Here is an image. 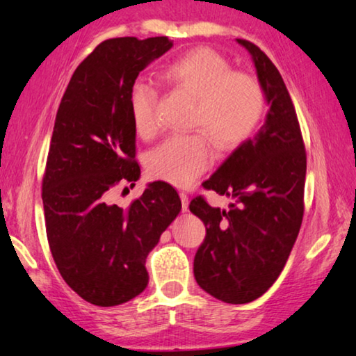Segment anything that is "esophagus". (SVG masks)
<instances>
[{
	"instance_id": "obj_1",
	"label": "esophagus",
	"mask_w": 356,
	"mask_h": 356,
	"mask_svg": "<svg viewBox=\"0 0 356 356\" xmlns=\"http://www.w3.org/2000/svg\"><path fill=\"white\" fill-rule=\"evenodd\" d=\"M179 196H180V201H182V211L184 212L188 211V196H187V193L180 192Z\"/></svg>"
}]
</instances>
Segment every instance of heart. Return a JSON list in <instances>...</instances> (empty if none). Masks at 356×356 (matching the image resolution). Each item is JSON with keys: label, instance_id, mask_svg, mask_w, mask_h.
Segmentation results:
<instances>
[{"label": "heart", "instance_id": "b5f03b06", "mask_svg": "<svg viewBox=\"0 0 356 356\" xmlns=\"http://www.w3.org/2000/svg\"><path fill=\"white\" fill-rule=\"evenodd\" d=\"M164 81L195 99L190 124L203 129L220 150L240 147L256 131L265 110V91L254 75L233 72L232 63L211 47H196L179 57L161 73ZM158 92L152 83L137 79L127 94V105L137 134L155 136ZM214 152L204 132L172 136L148 155V172L155 179L188 187L211 166Z\"/></svg>", "mask_w": 356, "mask_h": 356}]
</instances>
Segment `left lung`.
Masks as SVG:
<instances>
[{
    "label": "left lung",
    "instance_id": "8db88e82",
    "mask_svg": "<svg viewBox=\"0 0 356 356\" xmlns=\"http://www.w3.org/2000/svg\"><path fill=\"white\" fill-rule=\"evenodd\" d=\"M268 111L252 139L236 148L203 187L232 196L229 209L203 196L190 211L206 225L193 272L201 289L227 304L261 297L284 268L304 217L305 145L296 108L278 68L248 40Z\"/></svg>",
    "mask_w": 356,
    "mask_h": 356
}]
</instances>
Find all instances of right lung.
Wrapping results in <instances>:
<instances>
[{"label": "right lung", "mask_w": 356, "mask_h": 356, "mask_svg": "<svg viewBox=\"0 0 356 356\" xmlns=\"http://www.w3.org/2000/svg\"><path fill=\"white\" fill-rule=\"evenodd\" d=\"M171 47L168 36L100 42L78 65L57 110L42 177L46 235L62 278L94 305L124 304L147 288L145 259L182 208L161 180L129 208L108 203L111 190L134 187L140 176L127 94Z\"/></svg>", "instance_id": "right-lung-1"}]
</instances>
